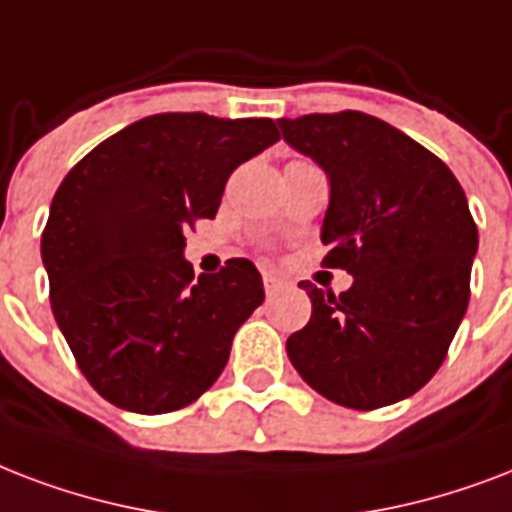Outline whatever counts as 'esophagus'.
Listing matches in <instances>:
<instances>
[{"instance_id": "obj_1", "label": "esophagus", "mask_w": 512, "mask_h": 512, "mask_svg": "<svg viewBox=\"0 0 512 512\" xmlns=\"http://www.w3.org/2000/svg\"><path fill=\"white\" fill-rule=\"evenodd\" d=\"M288 288V280L280 275H275V272H264V291H267V296L272 299V296H277L280 291H285Z\"/></svg>"}]
</instances>
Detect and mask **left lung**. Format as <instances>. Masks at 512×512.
Segmentation results:
<instances>
[{
  "mask_svg": "<svg viewBox=\"0 0 512 512\" xmlns=\"http://www.w3.org/2000/svg\"><path fill=\"white\" fill-rule=\"evenodd\" d=\"M326 170V267L347 269L334 296L310 280L312 318L285 350L304 382L339 406L371 411L422 390L441 368L470 301L478 229L446 162L363 112L277 120Z\"/></svg>",
  "mask_w": 512,
  "mask_h": 512,
  "instance_id": "1",
  "label": "left lung"
}]
</instances>
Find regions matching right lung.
Listing matches in <instances>:
<instances>
[{"instance_id": "right-lung-1", "label": "right lung", "mask_w": 512, "mask_h": 512, "mask_svg": "<svg viewBox=\"0 0 512 512\" xmlns=\"http://www.w3.org/2000/svg\"><path fill=\"white\" fill-rule=\"evenodd\" d=\"M277 138L264 117L152 114L63 178L42 261L55 323L101 398L168 414L219 379L237 328L264 301V283L248 259L194 277L184 235L216 216L232 170Z\"/></svg>"}]
</instances>
